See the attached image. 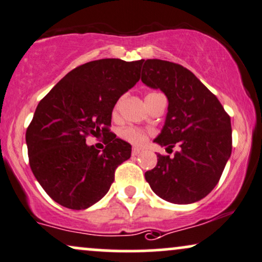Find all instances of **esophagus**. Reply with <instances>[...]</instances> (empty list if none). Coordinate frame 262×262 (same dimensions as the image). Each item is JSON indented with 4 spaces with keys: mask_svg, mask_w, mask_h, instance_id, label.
<instances>
[{
    "mask_svg": "<svg viewBox=\"0 0 262 262\" xmlns=\"http://www.w3.org/2000/svg\"><path fill=\"white\" fill-rule=\"evenodd\" d=\"M141 153V149H138V148H134V149H132V151H131V154L134 157H136V156H138V154Z\"/></svg>",
    "mask_w": 262,
    "mask_h": 262,
    "instance_id": "esophagus-1",
    "label": "esophagus"
}]
</instances>
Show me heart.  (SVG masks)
Instances as JSON below:
<instances>
[{"instance_id":"b5f03b06","label":"heart","mask_w":262,"mask_h":262,"mask_svg":"<svg viewBox=\"0 0 262 262\" xmlns=\"http://www.w3.org/2000/svg\"><path fill=\"white\" fill-rule=\"evenodd\" d=\"M159 95V93H149L146 98L148 97H153V96H157ZM120 104H121V99L119 101L118 103L115 104V108H114V113L116 114L119 111V108H120ZM151 134L150 131H144V130H141V128H137V127H126L124 130H121L120 135L121 137L126 140L127 142H130V143L135 144V146H142V144H144L148 140V136Z\"/></svg>"}]
</instances>
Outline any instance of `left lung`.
<instances>
[{"label":"left lung","mask_w":262,"mask_h":262,"mask_svg":"<svg viewBox=\"0 0 262 262\" xmlns=\"http://www.w3.org/2000/svg\"><path fill=\"white\" fill-rule=\"evenodd\" d=\"M142 82L160 89L169 101L161 134L154 142L173 157L158 154L144 173L157 195L173 204H190L215 188L232 153L231 118L220 101L192 72L161 59L142 60Z\"/></svg>","instance_id":"8db88e82"}]
</instances>
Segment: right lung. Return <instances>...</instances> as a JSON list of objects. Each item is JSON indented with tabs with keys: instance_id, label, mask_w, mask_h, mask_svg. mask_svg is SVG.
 Returning <instances> with one entry per match:
<instances>
[{
	"instance_id": "obj_1",
	"label": "right lung",
	"mask_w": 262,
	"mask_h": 262,
	"mask_svg": "<svg viewBox=\"0 0 262 262\" xmlns=\"http://www.w3.org/2000/svg\"><path fill=\"white\" fill-rule=\"evenodd\" d=\"M142 60L106 58L75 68L38 103L25 140L29 164L45 192L68 209L96 204L111 188L131 144L109 132L118 99L140 80ZM103 134L102 154L85 137Z\"/></svg>"
}]
</instances>
